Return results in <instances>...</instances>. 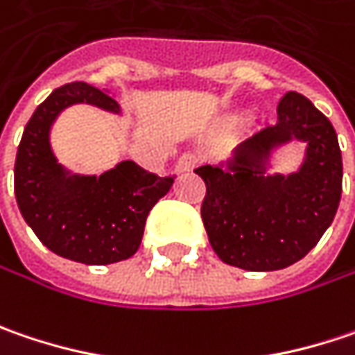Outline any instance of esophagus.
I'll return each mask as SVG.
<instances>
[{
  "label": "esophagus",
  "instance_id": "esophagus-1",
  "mask_svg": "<svg viewBox=\"0 0 355 355\" xmlns=\"http://www.w3.org/2000/svg\"><path fill=\"white\" fill-rule=\"evenodd\" d=\"M198 162H200V157L196 155V153H184L180 159H178V166H175V169L180 171V173H184V171H191V169L198 166Z\"/></svg>",
  "mask_w": 355,
  "mask_h": 355
}]
</instances>
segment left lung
I'll return each instance as SVG.
<instances>
[{
    "mask_svg": "<svg viewBox=\"0 0 355 355\" xmlns=\"http://www.w3.org/2000/svg\"><path fill=\"white\" fill-rule=\"evenodd\" d=\"M306 144L288 176L268 174L271 151ZM342 151L329 119L310 99L288 92L277 121L245 137L223 166L193 169L205 182L202 220L218 257L248 272H274L300 261L320 241L342 198Z\"/></svg>",
    "mask_w": 355,
    "mask_h": 355,
    "instance_id": "8db88e82",
    "label": "left lung"
}]
</instances>
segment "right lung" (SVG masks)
Instances as JSON below:
<instances>
[{"label": "right lung", "instance_id": "1", "mask_svg": "<svg viewBox=\"0 0 355 355\" xmlns=\"http://www.w3.org/2000/svg\"><path fill=\"white\" fill-rule=\"evenodd\" d=\"M76 103L110 114L121 107L107 92L76 81L58 87L27 121L15 157V200L26 223L47 250L87 266L132 257L144 238L148 214L173 184L119 162L101 175L71 173L51 150V125Z\"/></svg>", "mask_w": 355, "mask_h": 355}]
</instances>
